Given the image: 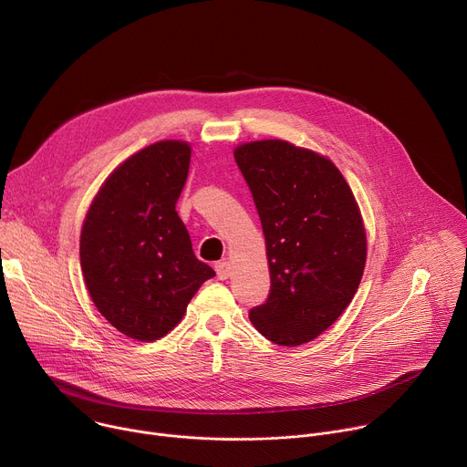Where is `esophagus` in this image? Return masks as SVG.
<instances>
[{
  "label": "esophagus",
  "instance_id": "esophagus-1",
  "mask_svg": "<svg viewBox=\"0 0 467 467\" xmlns=\"http://www.w3.org/2000/svg\"><path fill=\"white\" fill-rule=\"evenodd\" d=\"M216 274H218V279H222V281H225V279H229V275H231V264L229 262H218L216 265Z\"/></svg>",
  "mask_w": 467,
  "mask_h": 467
}]
</instances>
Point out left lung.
Listing matches in <instances>:
<instances>
[{"label":"left lung","instance_id":"1","mask_svg":"<svg viewBox=\"0 0 467 467\" xmlns=\"http://www.w3.org/2000/svg\"><path fill=\"white\" fill-rule=\"evenodd\" d=\"M234 161L262 223L272 279L249 319L274 344H306L342 316L364 274L355 195L328 159L285 140L242 144Z\"/></svg>","mask_w":467,"mask_h":467}]
</instances>
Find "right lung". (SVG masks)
Segmentation results:
<instances>
[{
  "instance_id": "obj_1",
  "label": "right lung",
  "mask_w": 467,
  "mask_h": 467,
  "mask_svg": "<svg viewBox=\"0 0 467 467\" xmlns=\"http://www.w3.org/2000/svg\"><path fill=\"white\" fill-rule=\"evenodd\" d=\"M190 146L162 140L119 164L99 188L81 231V270L101 316L125 337L153 342L181 321L216 274L197 260L175 203Z\"/></svg>"
}]
</instances>
